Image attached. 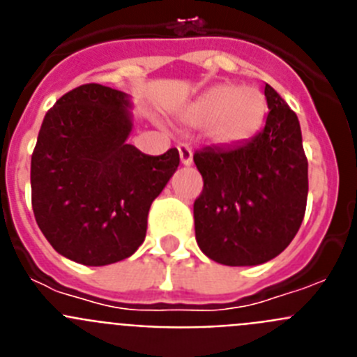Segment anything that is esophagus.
Returning <instances> with one entry per match:
<instances>
[{
	"instance_id": "esophagus-1",
	"label": "esophagus",
	"mask_w": 357,
	"mask_h": 357,
	"mask_svg": "<svg viewBox=\"0 0 357 357\" xmlns=\"http://www.w3.org/2000/svg\"><path fill=\"white\" fill-rule=\"evenodd\" d=\"M178 155H181V162L184 166H191V162H193V151H191V148L188 144H181L178 146Z\"/></svg>"
}]
</instances>
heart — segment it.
<instances>
[{
	"mask_svg": "<svg viewBox=\"0 0 357 357\" xmlns=\"http://www.w3.org/2000/svg\"><path fill=\"white\" fill-rule=\"evenodd\" d=\"M266 110V98L259 89L223 84L189 102L182 119L191 127L207 125V134L216 144L236 146L257 134Z\"/></svg>",
	"mask_w": 357,
	"mask_h": 357,
	"instance_id": "heart-1",
	"label": "heart"
}]
</instances>
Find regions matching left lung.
Here are the masks:
<instances>
[{"label":"left lung","mask_w":357,"mask_h":357,"mask_svg":"<svg viewBox=\"0 0 357 357\" xmlns=\"http://www.w3.org/2000/svg\"><path fill=\"white\" fill-rule=\"evenodd\" d=\"M266 125L247 143L193 155L204 178L195 200L200 250L227 266H255L288 247L304 220L307 159L298 118L264 85Z\"/></svg>","instance_id":"obj_1"}]
</instances>
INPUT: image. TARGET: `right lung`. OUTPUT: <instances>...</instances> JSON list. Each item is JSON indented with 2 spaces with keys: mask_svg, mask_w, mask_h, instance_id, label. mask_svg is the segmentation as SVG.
Here are the masks:
<instances>
[{
  "mask_svg": "<svg viewBox=\"0 0 357 357\" xmlns=\"http://www.w3.org/2000/svg\"><path fill=\"white\" fill-rule=\"evenodd\" d=\"M130 98L85 84L46 112L31 153V207L56 252L85 266L127 259L143 245L148 211L178 168L176 148L146 155L127 143Z\"/></svg>",
  "mask_w": 357,
  "mask_h": 357,
  "instance_id": "obj_1",
  "label": "right lung"
}]
</instances>
